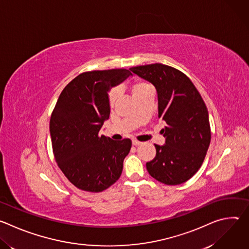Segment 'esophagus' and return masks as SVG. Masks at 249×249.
Listing matches in <instances>:
<instances>
[{
  "label": "esophagus",
  "instance_id": "1",
  "mask_svg": "<svg viewBox=\"0 0 249 249\" xmlns=\"http://www.w3.org/2000/svg\"><path fill=\"white\" fill-rule=\"evenodd\" d=\"M132 144H133V146H136V147L142 145L141 142H139V141H137V140H133V141H132Z\"/></svg>",
  "mask_w": 249,
  "mask_h": 249
}]
</instances>
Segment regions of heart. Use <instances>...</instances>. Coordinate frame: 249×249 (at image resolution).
Instances as JSON below:
<instances>
[{
	"instance_id": "b5f03b06",
	"label": "heart",
	"mask_w": 249,
	"mask_h": 249,
	"mask_svg": "<svg viewBox=\"0 0 249 249\" xmlns=\"http://www.w3.org/2000/svg\"><path fill=\"white\" fill-rule=\"evenodd\" d=\"M151 87L149 84L142 82V81H135L131 86H130V91L132 93L133 98H136L137 96H139L141 93H143L144 91L150 89ZM118 91L116 89H111L108 93V100L110 105H113L115 103V101L118 98Z\"/></svg>"
}]
</instances>
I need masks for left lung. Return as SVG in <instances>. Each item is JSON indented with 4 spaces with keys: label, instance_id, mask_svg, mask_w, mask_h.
<instances>
[{
    "label": "left lung",
    "instance_id": "left-lung-1",
    "mask_svg": "<svg viewBox=\"0 0 249 249\" xmlns=\"http://www.w3.org/2000/svg\"><path fill=\"white\" fill-rule=\"evenodd\" d=\"M132 72L152 83L158 92L159 118L166 123L161 130L163 146L147 162L148 172L166 185H178L201 167L211 142L206 104L190 79L179 70L160 63L137 66Z\"/></svg>",
    "mask_w": 249,
    "mask_h": 249
}]
</instances>
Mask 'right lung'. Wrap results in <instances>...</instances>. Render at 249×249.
Wrapping results in <instances>:
<instances>
[{"label":"right lung","mask_w":249,"mask_h":249,"mask_svg":"<svg viewBox=\"0 0 249 249\" xmlns=\"http://www.w3.org/2000/svg\"><path fill=\"white\" fill-rule=\"evenodd\" d=\"M131 74L126 69L82 73L62 90L50 118L55 160L77 188L101 192L114 184L129 154L130 139L99 136L109 118L108 91Z\"/></svg>","instance_id":"1"}]
</instances>
